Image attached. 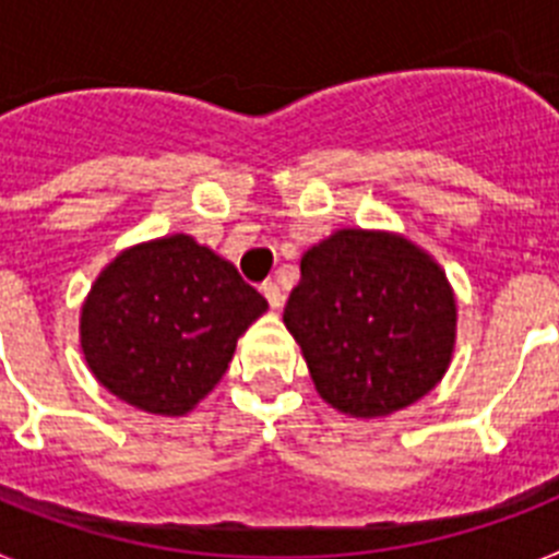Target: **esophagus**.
I'll return each instance as SVG.
<instances>
[{
  "label": "esophagus",
  "mask_w": 559,
  "mask_h": 559,
  "mask_svg": "<svg viewBox=\"0 0 559 559\" xmlns=\"http://www.w3.org/2000/svg\"><path fill=\"white\" fill-rule=\"evenodd\" d=\"M263 296H265V299H269V305H271V308H274V310L283 308V302H285L283 288H280V285H276L274 280H269V283H263Z\"/></svg>",
  "instance_id": "esophagus-1"
}]
</instances>
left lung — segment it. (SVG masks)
Listing matches in <instances>:
<instances>
[{
  "label": "left lung",
  "instance_id": "1",
  "mask_svg": "<svg viewBox=\"0 0 559 559\" xmlns=\"http://www.w3.org/2000/svg\"><path fill=\"white\" fill-rule=\"evenodd\" d=\"M283 322L316 392L349 417L412 406L451 367L456 299L428 251L394 231L338 229L302 254Z\"/></svg>",
  "mask_w": 559,
  "mask_h": 559
}]
</instances>
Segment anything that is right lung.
Segmentation results:
<instances>
[{"instance_id":"1","label":"right lung","mask_w":559,"mask_h":559,"mask_svg":"<svg viewBox=\"0 0 559 559\" xmlns=\"http://www.w3.org/2000/svg\"><path fill=\"white\" fill-rule=\"evenodd\" d=\"M269 310L235 265L190 235L120 251L81 308V349L114 397L162 417L215 389L237 338Z\"/></svg>"}]
</instances>
